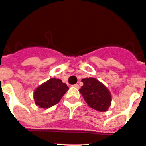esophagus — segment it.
<instances>
[{
    "label": "esophagus",
    "instance_id": "34e87169",
    "mask_svg": "<svg viewBox=\"0 0 146 146\" xmlns=\"http://www.w3.org/2000/svg\"><path fill=\"white\" fill-rule=\"evenodd\" d=\"M73 87H74V88H79V84H73Z\"/></svg>",
    "mask_w": 146,
    "mask_h": 146
}]
</instances>
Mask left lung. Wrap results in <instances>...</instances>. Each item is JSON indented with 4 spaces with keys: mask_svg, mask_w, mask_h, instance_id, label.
I'll use <instances>...</instances> for the list:
<instances>
[{
    "mask_svg": "<svg viewBox=\"0 0 146 146\" xmlns=\"http://www.w3.org/2000/svg\"><path fill=\"white\" fill-rule=\"evenodd\" d=\"M84 85L79 92L90 107L99 112L107 111L111 105L110 91L98 80L92 77L82 79Z\"/></svg>",
    "mask_w": 146,
    "mask_h": 146,
    "instance_id": "obj_1",
    "label": "left lung"
}]
</instances>
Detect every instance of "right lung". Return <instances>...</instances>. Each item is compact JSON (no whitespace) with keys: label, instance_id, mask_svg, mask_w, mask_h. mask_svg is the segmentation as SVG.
<instances>
[{"label":"right lung","instance_id":"obj_1","mask_svg":"<svg viewBox=\"0 0 146 146\" xmlns=\"http://www.w3.org/2000/svg\"><path fill=\"white\" fill-rule=\"evenodd\" d=\"M68 86L60 79L51 78L34 91L33 98L36 106L48 109L56 105L68 91Z\"/></svg>","mask_w":146,"mask_h":146}]
</instances>
